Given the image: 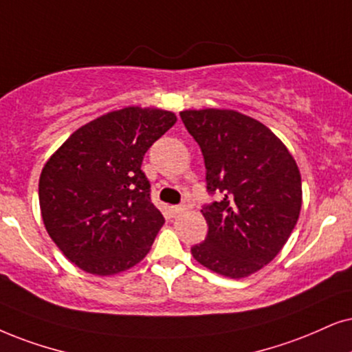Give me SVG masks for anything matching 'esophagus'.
<instances>
[{"instance_id":"1","label":"esophagus","mask_w":352,"mask_h":352,"mask_svg":"<svg viewBox=\"0 0 352 352\" xmlns=\"http://www.w3.org/2000/svg\"><path fill=\"white\" fill-rule=\"evenodd\" d=\"M190 208H191L190 199H184V203L179 204V206H172L170 211H172L173 216H180V214H184L185 211H188Z\"/></svg>"}]
</instances>
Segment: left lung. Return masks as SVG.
<instances>
[{
	"mask_svg": "<svg viewBox=\"0 0 352 352\" xmlns=\"http://www.w3.org/2000/svg\"><path fill=\"white\" fill-rule=\"evenodd\" d=\"M182 122L201 148L206 188L204 242L195 260L228 278H245L281 252L302 206L299 167L270 128L235 110H185Z\"/></svg>",
	"mask_w": 352,
	"mask_h": 352,
	"instance_id": "left-lung-1",
	"label": "left lung"
}]
</instances>
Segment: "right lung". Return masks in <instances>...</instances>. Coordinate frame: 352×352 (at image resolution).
<instances>
[{
    "label": "right lung",
    "mask_w": 352,
    "mask_h": 352,
    "mask_svg": "<svg viewBox=\"0 0 352 352\" xmlns=\"http://www.w3.org/2000/svg\"><path fill=\"white\" fill-rule=\"evenodd\" d=\"M177 122L161 109H126L92 120L48 159L38 180L45 229L71 263L110 276L148 255L164 216L141 170L144 154Z\"/></svg>",
    "instance_id": "add662e5"
}]
</instances>
